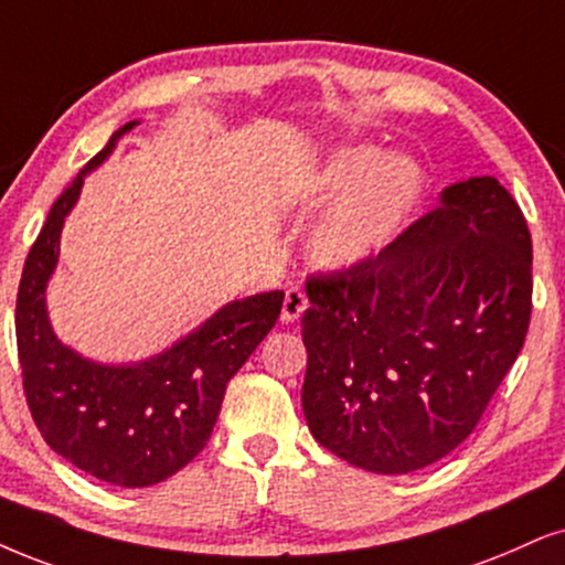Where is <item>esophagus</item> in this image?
Returning <instances> with one entry per match:
<instances>
[{
  "label": "esophagus",
  "mask_w": 565,
  "mask_h": 565,
  "mask_svg": "<svg viewBox=\"0 0 565 565\" xmlns=\"http://www.w3.org/2000/svg\"><path fill=\"white\" fill-rule=\"evenodd\" d=\"M307 295L302 287H289L287 297H284V307H281V320L284 323H295L299 316L307 310Z\"/></svg>",
  "instance_id": "esophagus-1"
}]
</instances>
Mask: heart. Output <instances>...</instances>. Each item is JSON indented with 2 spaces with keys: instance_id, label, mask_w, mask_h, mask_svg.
Masks as SVG:
<instances>
[{
  "instance_id": "obj_1",
  "label": "heart",
  "mask_w": 565,
  "mask_h": 565,
  "mask_svg": "<svg viewBox=\"0 0 565 565\" xmlns=\"http://www.w3.org/2000/svg\"><path fill=\"white\" fill-rule=\"evenodd\" d=\"M423 192V174L409 159H385L377 148H347L320 171L316 195L341 200L312 234L326 266H354L381 253L402 232Z\"/></svg>"
}]
</instances>
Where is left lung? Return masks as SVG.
Segmentation results:
<instances>
[{"instance_id": "8db88e82", "label": "left lung", "mask_w": 565, "mask_h": 565, "mask_svg": "<svg viewBox=\"0 0 565 565\" xmlns=\"http://www.w3.org/2000/svg\"><path fill=\"white\" fill-rule=\"evenodd\" d=\"M307 297L312 438L367 472H417L472 435L524 347V213L495 177L456 182L377 255L307 276Z\"/></svg>"}]
</instances>
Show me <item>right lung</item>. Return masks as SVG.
<instances>
[{
    "label": "right lung",
    "mask_w": 565,
    "mask_h": 565,
    "mask_svg": "<svg viewBox=\"0 0 565 565\" xmlns=\"http://www.w3.org/2000/svg\"><path fill=\"white\" fill-rule=\"evenodd\" d=\"M130 127L135 122L111 135L49 211L20 278L15 333L28 409L49 446L96 480L148 488L203 451L226 385L276 326L284 291L226 305L169 352L130 367L96 365L56 341L44 291L60 258L64 216L81 195L85 171L98 167Z\"/></svg>",
    "instance_id": "right-lung-1"
}]
</instances>
